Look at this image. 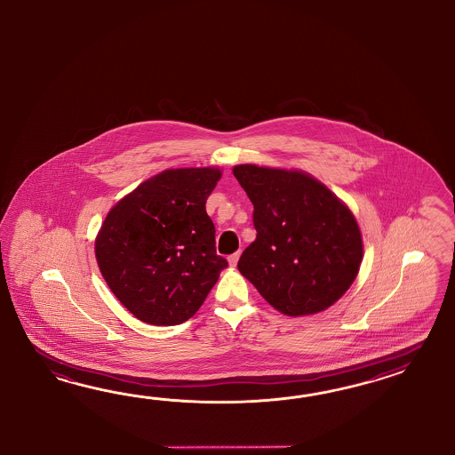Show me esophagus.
<instances>
[{"instance_id":"34e87169","label":"esophagus","mask_w":455,"mask_h":455,"mask_svg":"<svg viewBox=\"0 0 455 455\" xmlns=\"http://www.w3.org/2000/svg\"><path fill=\"white\" fill-rule=\"evenodd\" d=\"M238 259H240V251H236L234 255H230V257H228V263H230V267H236Z\"/></svg>"}]
</instances>
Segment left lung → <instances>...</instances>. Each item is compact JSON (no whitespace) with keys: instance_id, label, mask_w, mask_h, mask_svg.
<instances>
[{"instance_id":"left-lung-1","label":"left lung","mask_w":455,"mask_h":455,"mask_svg":"<svg viewBox=\"0 0 455 455\" xmlns=\"http://www.w3.org/2000/svg\"><path fill=\"white\" fill-rule=\"evenodd\" d=\"M253 204L257 238L238 270L271 307L307 316L334 305L356 278L363 240L351 210L299 171L236 165Z\"/></svg>"}]
</instances>
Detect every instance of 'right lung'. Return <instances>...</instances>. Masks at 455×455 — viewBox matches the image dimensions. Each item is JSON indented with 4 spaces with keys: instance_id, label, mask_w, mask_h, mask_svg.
Masks as SVG:
<instances>
[{
    "instance_id": "add662e5",
    "label": "right lung",
    "mask_w": 455,
    "mask_h": 455,
    "mask_svg": "<svg viewBox=\"0 0 455 455\" xmlns=\"http://www.w3.org/2000/svg\"><path fill=\"white\" fill-rule=\"evenodd\" d=\"M220 169H171L112 207L96 238L99 270L137 320H190L228 261L217 255L205 202Z\"/></svg>"
}]
</instances>
